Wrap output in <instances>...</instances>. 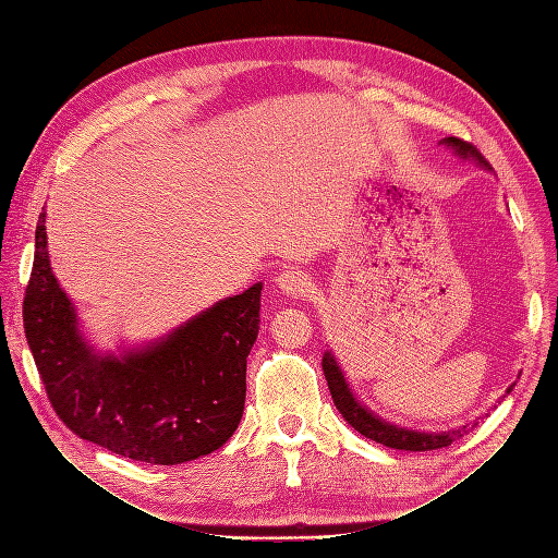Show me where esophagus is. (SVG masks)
Segmentation results:
<instances>
[{"label": "esophagus", "instance_id": "1", "mask_svg": "<svg viewBox=\"0 0 558 558\" xmlns=\"http://www.w3.org/2000/svg\"><path fill=\"white\" fill-rule=\"evenodd\" d=\"M279 289L291 295V298H307L314 289L312 277L302 272V269H283V272L277 277Z\"/></svg>", "mask_w": 558, "mask_h": 558}]
</instances>
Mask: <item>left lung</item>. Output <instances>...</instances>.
I'll list each match as a JSON object with an SVG mask.
<instances>
[{
	"mask_svg": "<svg viewBox=\"0 0 558 558\" xmlns=\"http://www.w3.org/2000/svg\"><path fill=\"white\" fill-rule=\"evenodd\" d=\"M445 144L453 146L463 158H475L480 165L488 167L486 158L480 154L477 146H472L470 142H463L459 137H447ZM324 375L328 379V388H330L335 408L340 410V414L347 418V424H351L361 435L369 437V440H375L384 447L404 449V451H428V449L447 447L456 440V437L461 435V430L416 433V430H408V428H398L393 424H386L384 418H379L369 410H365L363 404L356 398H353L349 384L344 381L342 369H340V365H337V361L332 359L330 351L324 353ZM508 393H510V388H508Z\"/></svg>",
	"mask_w": 558,
	"mask_h": 558,
	"instance_id": "1",
	"label": "left lung"
}]
</instances>
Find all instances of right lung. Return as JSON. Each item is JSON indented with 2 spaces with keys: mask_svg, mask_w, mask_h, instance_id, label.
I'll use <instances>...</instances> for the list:
<instances>
[{
  "mask_svg": "<svg viewBox=\"0 0 558 558\" xmlns=\"http://www.w3.org/2000/svg\"><path fill=\"white\" fill-rule=\"evenodd\" d=\"M44 223L41 214L23 326L62 424L83 440L150 465L185 463L223 447L244 412L263 283L216 302L154 347L99 359L81 340L72 302L50 272Z\"/></svg>",
  "mask_w": 558,
  "mask_h": 558,
  "instance_id": "right-lung-1",
  "label": "right lung"
}]
</instances>
